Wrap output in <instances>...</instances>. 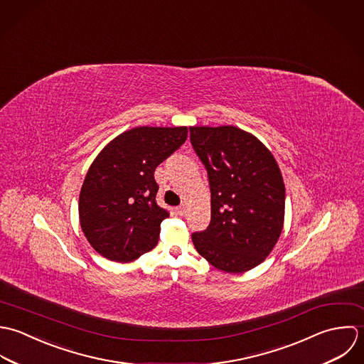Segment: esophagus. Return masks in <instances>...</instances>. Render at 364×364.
Masks as SVG:
<instances>
[{
    "instance_id": "obj_1",
    "label": "esophagus",
    "mask_w": 364,
    "mask_h": 364,
    "mask_svg": "<svg viewBox=\"0 0 364 364\" xmlns=\"http://www.w3.org/2000/svg\"><path fill=\"white\" fill-rule=\"evenodd\" d=\"M176 210H177V214H178V215H181V217H183V215H186V213H187V207H186L184 204L178 205Z\"/></svg>"
}]
</instances>
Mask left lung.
I'll return each mask as SVG.
<instances>
[{"label":"left lung","mask_w":364,"mask_h":364,"mask_svg":"<svg viewBox=\"0 0 364 364\" xmlns=\"http://www.w3.org/2000/svg\"><path fill=\"white\" fill-rule=\"evenodd\" d=\"M190 141L211 191V222L191 235L193 243L219 270L247 272L269 256L283 229L280 168L266 146L235 127H193Z\"/></svg>","instance_id":"1"}]
</instances>
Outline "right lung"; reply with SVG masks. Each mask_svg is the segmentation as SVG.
I'll list each match as a JSON object with an SVG mask.
<instances>
[{"label":"right lung","instance_id":"obj_1","mask_svg":"<svg viewBox=\"0 0 364 364\" xmlns=\"http://www.w3.org/2000/svg\"><path fill=\"white\" fill-rule=\"evenodd\" d=\"M187 128L139 127L105 146L87 171L78 214L90 245L128 263L151 250L168 213L156 203V167L187 139Z\"/></svg>","mask_w":364,"mask_h":364}]
</instances>
